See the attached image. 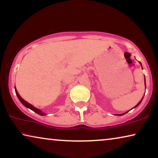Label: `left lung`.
I'll return each instance as SVG.
<instances>
[{"mask_svg": "<svg viewBox=\"0 0 158 158\" xmlns=\"http://www.w3.org/2000/svg\"><path fill=\"white\" fill-rule=\"evenodd\" d=\"M139 64H140V65L142 66V64L140 63V62H139ZM142 68H143V66H142ZM145 89H146V83H145ZM143 98H142V99H141V100H140V101H139V103H138V104H137L136 106H134V107H133V108H135V107H137V106H138V105H139V104L141 103V102H142V100H143ZM129 111H130V110H129ZM129 111H128V112H129ZM128 112H125V113H123V114H117V116H121V115H123V114H126V113H127Z\"/></svg>", "mask_w": 158, "mask_h": 158, "instance_id": "obj_1", "label": "left lung"}]
</instances>
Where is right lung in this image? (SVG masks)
Returning <instances> with one entry per match:
<instances>
[{"label": "right lung", "mask_w": 158, "mask_h": 158, "mask_svg": "<svg viewBox=\"0 0 158 158\" xmlns=\"http://www.w3.org/2000/svg\"><path fill=\"white\" fill-rule=\"evenodd\" d=\"M15 94H16L17 97H18V98H19V99L20 100V102H21V103L23 104V105L26 106V107H27V108H28V109H30V110H31L32 111H34V112L37 113V114H40V115H41V116H44V115H46L45 113L42 112V111H41V110H39V109H38V108H36V107H35V106H33L32 104H31L28 103V102H27L26 101L24 100V99H23V98H22V97H21V96H20L19 93H18V92H17V90H16V89H15Z\"/></svg>", "instance_id": "obj_1"}]
</instances>
